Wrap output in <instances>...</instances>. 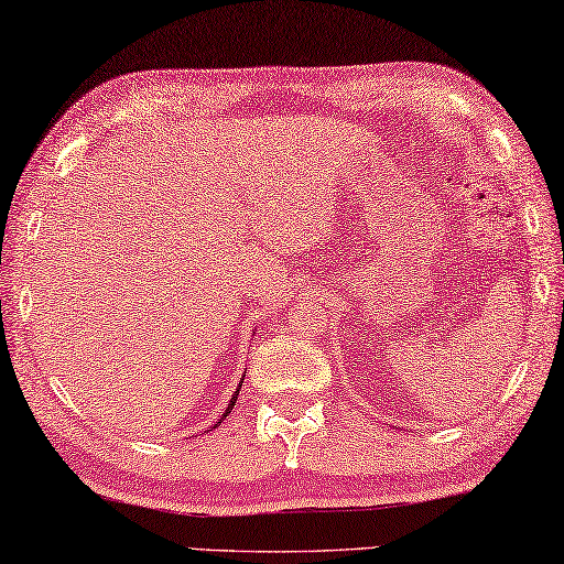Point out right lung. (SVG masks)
I'll return each instance as SVG.
<instances>
[{"label":"right lung","mask_w":564,"mask_h":564,"mask_svg":"<svg viewBox=\"0 0 564 564\" xmlns=\"http://www.w3.org/2000/svg\"><path fill=\"white\" fill-rule=\"evenodd\" d=\"M239 387H242V384H239ZM239 387H237V392L232 394V400H229V404H227V410H225V417H227V414L232 412V408H235V402H237V394H239ZM219 422H221V420H219Z\"/></svg>","instance_id":"right-lung-1"}]
</instances>
